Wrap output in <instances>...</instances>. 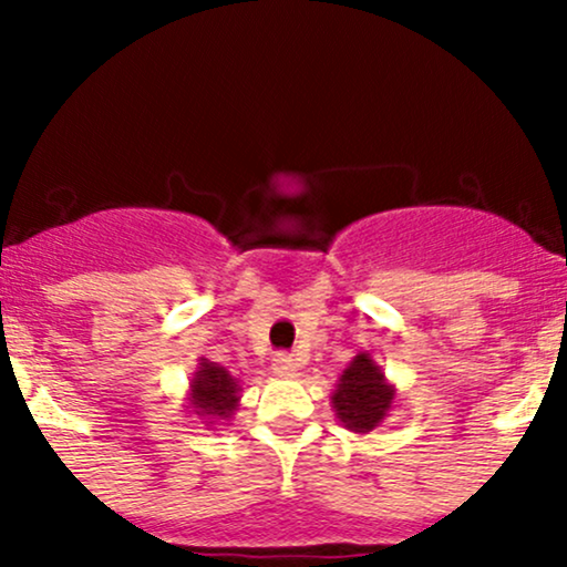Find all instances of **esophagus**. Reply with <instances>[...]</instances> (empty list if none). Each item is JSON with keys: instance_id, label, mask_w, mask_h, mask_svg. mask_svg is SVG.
Instances as JSON below:
<instances>
[{"instance_id": "34e87169", "label": "esophagus", "mask_w": 567, "mask_h": 567, "mask_svg": "<svg viewBox=\"0 0 567 567\" xmlns=\"http://www.w3.org/2000/svg\"><path fill=\"white\" fill-rule=\"evenodd\" d=\"M271 370H275L277 375H296L298 362L292 360L288 351H279V354L275 357V362H271Z\"/></svg>"}]
</instances>
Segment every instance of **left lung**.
Masks as SVG:
<instances>
[{
  "label": "left lung",
  "mask_w": 567,
  "mask_h": 567,
  "mask_svg": "<svg viewBox=\"0 0 567 567\" xmlns=\"http://www.w3.org/2000/svg\"><path fill=\"white\" fill-rule=\"evenodd\" d=\"M394 386L375 365L373 357L362 351L341 373L330 400H333L336 415L343 426L365 434L373 432L386 419V413L394 405Z\"/></svg>",
  "instance_id": "8db88e82"
}]
</instances>
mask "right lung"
I'll return each instance as SVG.
<instances>
[{
  "label": "right lung",
  "instance_id": "right-lung-1",
  "mask_svg": "<svg viewBox=\"0 0 567 567\" xmlns=\"http://www.w3.org/2000/svg\"><path fill=\"white\" fill-rule=\"evenodd\" d=\"M239 405V381L234 379L226 368L202 357L197 373L188 389V408L199 419H207L205 424L231 419V413Z\"/></svg>",
  "mask_w": 567,
  "mask_h": 567
}]
</instances>
